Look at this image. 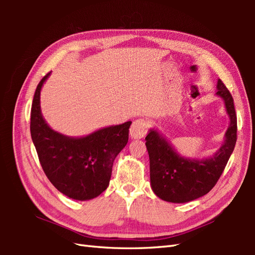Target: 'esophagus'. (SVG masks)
<instances>
[{
    "label": "esophagus",
    "instance_id": "34e87169",
    "mask_svg": "<svg viewBox=\"0 0 255 255\" xmlns=\"http://www.w3.org/2000/svg\"><path fill=\"white\" fill-rule=\"evenodd\" d=\"M148 131V122L143 118H139L134 121L130 127V134L131 139H141L145 136Z\"/></svg>",
    "mask_w": 255,
    "mask_h": 255
}]
</instances>
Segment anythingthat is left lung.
I'll use <instances>...</instances> for the list:
<instances>
[{"instance_id":"1","label":"left lung","mask_w":255,"mask_h":255,"mask_svg":"<svg viewBox=\"0 0 255 255\" xmlns=\"http://www.w3.org/2000/svg\"><path fill=\"white\" fill-rule=\"evenodd\" d=\"M217 94L225 101L230 124L225 142L214 155L207 159H188L178 154L167 140L150 129L145 137L150 159V182L159 198L170 203H187L210 192L228 163L237 142V115L234 99L220 79Z\"/></svg>"}]
</instances>
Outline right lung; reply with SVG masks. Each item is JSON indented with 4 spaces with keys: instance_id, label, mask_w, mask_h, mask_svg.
<instances>
[{
    "instance_id": "obj_1",
    "label": "right lung",
    "mask_w": 255,
    "mask_h": 255,
    "mask_svg": "<svg viewBox=\"0 0 255 255\" xmlns=\"http://www.w3.org/2000/svg\"><path fill=\"white\" fill-rule=\"evenodd\" d=\"M49 75L37 85L30 112V134L41 167L52 185L66 196L77 200L95 198L110 184L114 160L128 142L131 122L81 138L52 130L40 111V91Z\"/></svg>"
}]
</instances>
